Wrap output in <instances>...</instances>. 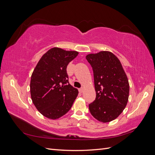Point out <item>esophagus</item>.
Masks as SVG:
<instances>
[{
  "label": "esophagus",
  "mask_w": 155,
  "mask_h": 155,
  "mask_svg": "<svg viewBox=\"0 0 155 155\" xmlns=\"http://www.w3.org/2000/svg\"><path fill=\"white\" fill-rule=\"evenodd\" d=\"M79 92L80 93H82L83 92V88H79Z\"/></svg>",
  "instance_id": "obj_1"
}]
</instances>
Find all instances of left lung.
Segmentation results:
<instances>
[{
	"instance_id": "8db88e82",
	"label": "left lung",
	"mask_w": 155,
	"mask_h": 155,
	"mask_svg": "<svg viewBox=\"0 0 155 155\" xmlns=\"http://www.w3.org/2000/svg\"><path fill=\"white\" fill-rule=\"evenodd\" d=\"M94 74L96 99L89 104L91 114L103 123L115 120L124 110L129 85L120 60L110 51H102L86 57Z\"/></svg>"
}]
</instances>
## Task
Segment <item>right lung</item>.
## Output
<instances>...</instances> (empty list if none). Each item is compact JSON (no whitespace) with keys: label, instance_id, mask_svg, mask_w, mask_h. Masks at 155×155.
I'll use <instances>...</instances> for the list:
<instances>
[{"label":"right lung","instance_id":"right-lung-1","mask_svg":"<svg viewBox=\"0 0 155 155\" xmlns=\"http://www.w3.org/2000/svg\"><path fill=\"white\" fill-rule=\"evenodd\" d=\"M76 51L53 48L45 53L32 73L31 97L37 109L50 119H58L68 112L78 94L70 85L67 67L78 55Z\"/></svg>","mask_w":155,"mask_h":155}]
</instances>
